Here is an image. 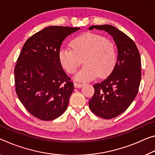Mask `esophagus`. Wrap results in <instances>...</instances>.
I'll return each mask as SVG.
<instances>
[{
  "instance_id": "1",
  "label": "esophagus",
  "mask_w": 155,
  "mask_h": 155,
  "mask_svg": "<svg viewBox=\"0 0 155 155\" xmlns=\"http://www.w3.org/2000/svg\"><path fill=\"white\" fill-rule=\"evenodd\" d=\"M74 87H82L84 84L83 83H74Z\"/></svg>"
}]
</instances>
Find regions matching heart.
Instances as JSON below:
<instances>
[{"mask_svg":"<svg viewBox=\"0 0 155 155\" xmlns=\"http://www.w3.org/2000/svg\"><path fill=\"white\" fill-rule=\"evenodd\" d=\"M72 48L63 47L59 51L61 65L70 74L76 72L84 58L85 65L75 75L78 81H90L99 76L104 77L112 72L117 60L114 44L104 36L85 33L74 38Z\"/></svg>","mask_w":155,"mask_h":155,"instance_id":"b5f03b06","label":"heart"}]
</instances>
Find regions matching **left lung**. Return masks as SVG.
Returning <instances> with one entry per match:
<instances>
[{"mask_svg": "<svg viewBox=\"0 0 155 155\" xmlns=\"http://www.w3.org/2000/svg\"><path fill=\"white\" fill-rule=\"evenodd\" d=\"M111 35L118 49L117 61L110 74L93 87L94 94L89 101L94 114L105 119L126 111L138 93L141 78V62L136 44L123 31L110 25H92Z\"/></svg>", "mask_w": 155, "mask_h": 155, "instance_id": "1", "label": "left lung"}]
</instances>
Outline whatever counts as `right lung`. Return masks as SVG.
Masks as SVG:
<instances>
[{
    "mask_svg": "<svg viewBox=\"0 0 155 155\" xmlns=\"http://www.w3.org/2000/svg\"><path fill=\"white\" fill-rule=\"evenodd\" d=\"M79 29L48 27L30 36L22 48L14 68L16 92L37 119L51 121L67 109L74 84L63 70L59 51L65 38Z\"/></svg>",
    "mask_w": 155,
    "mask_h": 155,
    "instance_id": "obj_1",
    "label": "right lung"
}]
</instances>
